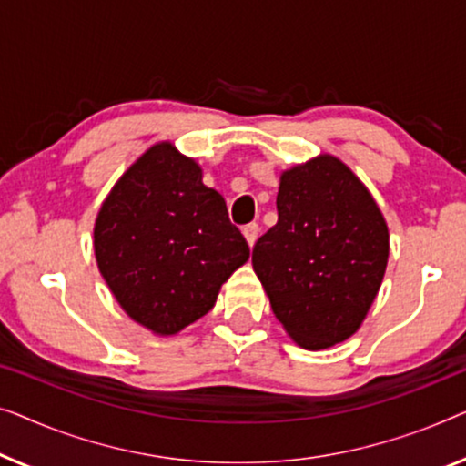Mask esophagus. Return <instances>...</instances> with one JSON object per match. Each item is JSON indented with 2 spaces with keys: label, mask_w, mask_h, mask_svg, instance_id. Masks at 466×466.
<instances>
[{
  "label": "esophagus",
  "mask_w": 466,
  "mask_h": 466,
  "mask_svg": "<svg viewBox=\"0 0 466 466\" xmlns=\"http://www.w3.org/2000/svg\"><path fill=\"white\" fill-rule=\"evenodd\" d=\"M242 234H245L248 247H253L255 240H258V236H259V226L258 224H247L245 228H242Z\"/></svg>",
  "instance_id": "esophagus-1"
}]
</instances>
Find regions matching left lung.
<instances>
[{"label": "left lung", "instance_id": "8db88e82", "mask_svg": "<svg viewBox=\"0 0 466 466\" xmlns=\"http://www.w3.org/2000/svg\"><path fill=\"white\" fill-rule=\"evenodd\" d=\"M279 221L253 247L272 312L306 350L331 349L370 312L389 264V226L363 181L331 154L280 173Z\"/></svg>", "mask_w": 466, "mask_h": 466}]
</instances>
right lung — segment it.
Instances as JSON below:
<instances>
[{
  "label": "right lung",
  "mask_w": 466,
  "mask_h": 466,
  "mask_svg": "<svg viewBox=\"0 0 466 466\" xmlns=\"http://www.w3.org/2000/svg\"><path fill=\"white\" fill-rule=\"evenodd\" d=\"M224 196L170 141L130 165L95 221V258L117 304L156 336H175L211 310L248 259Z\"/></svg>",
  "instance_id": "1"
}]
</instances>
